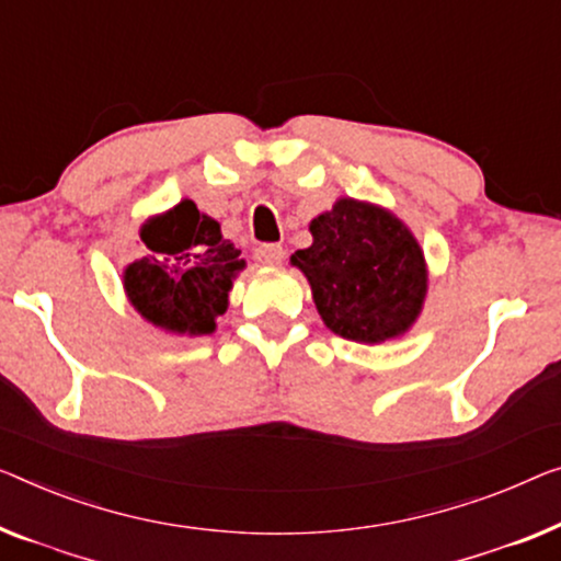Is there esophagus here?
Returning <instances> with one entry per match:
<instances>
[{
  "mask_svg": "<svg viewBox=\"0 0 561 561\" xmlns=\"http://www.w3.org/2000/svg\"><path fill=\"white\" fill-rule=\"evenodd\" d=\"M256 259L266 266H277V264H282V259H284V249L279 244H264V247L256 249Z\"/></svg>",
  "mask_w": 561,
  "mask_h": 561,
  "instance_id": "1",
  "label": "esophagus"
}]
</instances>
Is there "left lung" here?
I'll return each instance as SVG.
<instances>
[{"label": "left lung", "mask_w": 561, "mask_h": 561, "mask_svg": "<svg viewBox=\"0 0 561 561\" xmlns=\"http://www.w3.org/2000/svg\"><path fill=\"white\" fill-rule=\"evenodd\" d=\"M312 244L291 254L322 322L340 337L380 345L423 312L428 264L413 231L386 206L342 196L309 221Z\"/></svg>", "instance_id": "8db88e82"}]
</instances>
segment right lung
Returning <instances> with one entry per match:
<instances>
[{
	"instance_id": "obj_1",
	"label": "right lung",
	"mask_w": 561,
	"mask_h": 561,
	"mask_svg": "<svg viewBox=\"0 0 561 561\" xmlns=\"http://www.w3.org/2000/svg\"><path fill=\"white\" fill-rule=\"evenodd\" d=\"M148 254L123 270L130 307L169 334L216 332V317L229 309V291L247 262L224 239L221 224L183 198L140 227Z\"/></svg>"
}]
</instances>
